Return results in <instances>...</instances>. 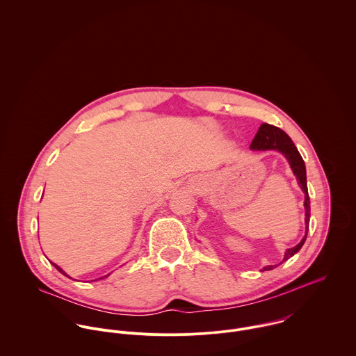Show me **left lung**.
<instances>
[{"instance_id": "1", "label": "left lung", "mask_w": 356, "mask_h": 356, "mask_svg": "<svg viewBox=\"0 0 356 356\" xmlns=\"http://www.w3.org/2000/svg\"><path fill=\"white\" fill-rule=\"evenodd\" d=\"M251 149L252 151H268V149H274V151H278V152L282 153L296 179H298V184L300 186V189L305 192V237L302 238V241L295 245L293 248H289L285 251L284 254V259L282 261L288 260L289 257H292L293 254H298L300 251V248L303 247V244L305 243V238H307V233H308V223H309V197H308V189H307V174H305V164L303 157L300 156V153L298 151V148L295 147L293 141L289 138V136L281 130L280 127H275L273 124H268V123H263L256 136H254V141L251 144ZM281 261V263H282ZM274 266H266L263 267L261 271H266V270H273Z\"/></svg>"}]
</instances>
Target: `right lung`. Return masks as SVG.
<instances>
[{
  "label": "right lung",
  "mask_w": 356,
  "mask_h": 356,
  "mask_svg": "<svg viewBox=\"0 0 356 356\" xmlns=\"http://www.w3.org/2000/svg\"><path fill=\"white\" fill-rule=\"evenodd\" d=\"M53 266H54V267H56V268H57V270H58V271H60L63 275H65V277L71 278V277H70V275H68V274H67V273H65V271H64L61 267H58V266H57V264H54V263H53ZM108 275H109V274H108ZM105 277H106V275H105ZM102 278H104V277H102Z\"/></svg>",
  "instance_id": "1"
}]
</instances>
